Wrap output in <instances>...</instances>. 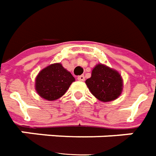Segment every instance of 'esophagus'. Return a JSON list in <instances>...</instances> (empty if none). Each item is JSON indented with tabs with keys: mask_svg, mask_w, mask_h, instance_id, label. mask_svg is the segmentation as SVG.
Wrapping results in <instances>:
<instances>
[{
	"mask_svg": "<svg viewBox=\"0 0 156 156\" xmlns=\"http://www.w3.org/2000/svg\"><path fill=\"white\" fill-rule=\"evenodd\" d=\"M78 80H79V81H84L85 80V77L83 75H80V76L78 77Z\"/></svg>",
	"mask_w": 156,
	"mask_h": 156,
	"instance_id": "1",
	"label": "esophagus"
}]
</instances>
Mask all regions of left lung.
Segmentation results:
<instances>
[{
	"instance_id": "obj_1",
	"label": "left lung",
	"mask_w": 156,
	"mask_h": 156,
	"mask_svg": "<svg viewBox=\"0 0 156 156\" xmlns=\"http://www.w3.org/2000/svg\"><path fill=\"white\" fill-rule=\"evenodd\" d=\"M85 83L91 94L101 102L115 101L123 89V79L119 72L101 63L95 65Z\"/></svg>"
}]
</instances>
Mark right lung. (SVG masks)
<instances>
[{
  "label": "right lung",
  "mask_w": 156,
  "mask_h": 156,
  "mask_svg": "<svg viewBox=\"0 0 156 156\" xmlns=\"http://www.w3.org/2000/svg\"><path fill=\"white\" fill-rule=\"evenodd\" d=\"M74 77L61 63H53L43 68L35 78L37 94L49 101L59 99L67 92Z\"/></svg>",
  "instance_id": "1"
}]
</instances>
